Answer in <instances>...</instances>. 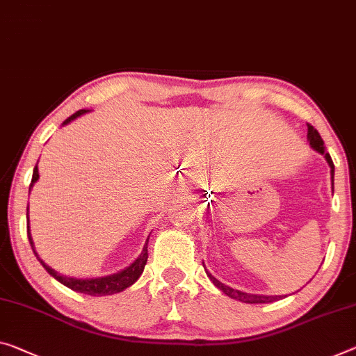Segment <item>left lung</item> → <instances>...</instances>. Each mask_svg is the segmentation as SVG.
Masks as SVG:
<instances>
[{"instance_id": "left-lung-1", "label": "left lung", "mask_w": 356, "mask_h": 356, "mask_svg": "<svg viewBox=\"0 0 356 356\" xmlns=\"http://www.w3.org/2000/svg\"><path fill=\"white\" fill-rule=\"evenodd\" d=\"M307 127H309L307 138H309V141H310V146L314 147L315 151L321 152V154H323V156L326 157V161H327V163H330V167H331V175H332V178H334V163H332L331 156L326 152L325 141L321 140L318 130L314 129V125L307 124ZM332 184H334V183H332ZM207 275L210 277V280H211L213 283H215V286L220 288L224 294H227V296L232 298V299L242 300V302H247V304H267V302H273V300L280 299V296H259V294H248V293L237 291V289L222 285V283H221L220 280H216V278L213 277L210 272H207Z\"/></svg>"}]
</instances>
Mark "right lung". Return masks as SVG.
I'll list each match as a JSON object with an SVG mask.
<instances>
[{
  "mask_svg": "<svg viewBox=\"0 0 356 356\" xmlns=\"http://www.w3.org/2000/svg\"><path fill=\"white\" fill-rule=\"evenodd\" d=\"M83 113H86V109H79V111H76L74 114H71V116L63 124H68L70 121H73V119L81 116V114H83ZM38 178H40V173H38V163H36L35 170H33V178H31V183H30V189H31L33 183H35ZM26 232H29V240H30L31 248H33V251H35V247H33L31 235H30L29 207H26ZM36 258L40 259V256L36 254ZM146 261H147V240H146V243H145V247H143V251H141V254L132 262V264L127 267V269H124V270L118 272V273H113V275H109V277L90 278V280H78V278H70V277L60 275V273H57L56 270L51 269V267L46 266L42 261H41V264H42V267H44V269L49 273H51L54 278H57L60 283H63L65 286H68L70 289H73V291L90 294V296H105V294L119 293V291H122V289L129 288L130 285H134V283L140 278L141 273H143V269H145V266H146Z\"/></svg>",
  "mask_w": 356,
  "mask_h": 356,
  "instance_id": "add662e5",
  "label": "right lung"
}]
</instances>
